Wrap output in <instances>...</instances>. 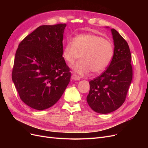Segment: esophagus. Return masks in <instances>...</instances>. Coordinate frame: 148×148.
I'll return each instance as SVG.
<instances>
[{"label":"esophagus","mask_w":148,"mask_h":148,"mask_svg":"<svg viewBox=\"0 0 148 148\" xmlns=\"http://www.w3.org/2000/svg\"><path fill=\"white\" fill-rule=\"evenodd\" d=\"M71 79H73V80H75V81H78V80L80 79V78L78 75H77V74H75L73 73L72 75V76H71Z\"/></svg>","instance_id":"esophagus-1"}]
</instances>
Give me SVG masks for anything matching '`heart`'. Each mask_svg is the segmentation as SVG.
Segmentation results:
<instances>
[{
	"instance_id": "obj_1",
	"label": "heart",
	"mask_w": 148,
	"mask_h": 148,
	"mask_svg": "<svg viewBox=\"0 0 148 148\" xmlns=\"http://www.w3.org/2000/svg\"><path fill=\"white\" fill-rule=\"evenodd\" d=\"M114 54L112 44L99 36L81 34L68 40L62 52L64 59L72 65L81 56L82 60L76 64L73 70L76 73L86 76L91 71L94 73L102 72L110 64Z\"/></svg>"
}]
</instances>
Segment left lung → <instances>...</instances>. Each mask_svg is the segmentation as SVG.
Returning <instances> with one entry per match:
<instances>
[{"label":"left lung","mask_w":148,"mask_h":148,"mask_svg":"<svg viewBox=\"0 0 148 148\" xmlns=\"http://www.w3.org/2000/svg\"><path fill=\"white\" fill-rule=\"evenodd\" d=\"M111 32L114 44L112 59L104 73L89 82L86 97L89 107L103 114L117 110L123 104L133 77L128 44L115 29H111Z\"/></svg>","instance_id":"left-lung-1"}]
</instances>
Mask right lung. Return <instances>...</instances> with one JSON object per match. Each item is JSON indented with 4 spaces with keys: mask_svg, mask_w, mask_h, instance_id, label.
<instances>
[{
    "mask_svg": "<svg viewBox=\"0 0 148 148\" xmlns=\"http://www.w3.org/2000/svg\"><path fill=\"white\" fill-rule=\"evenodd\" d=\"M66 26H39L16 51L12 81L22 101L36 110L54 105L70 82V68L62 57Z\"/></svg>",
    "mask_w": 148,
    "mask_h": 148,
    "instance_id": "right-lung-1",
    "label": "right lung"
}]
</instances>
